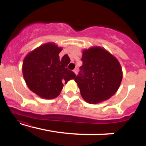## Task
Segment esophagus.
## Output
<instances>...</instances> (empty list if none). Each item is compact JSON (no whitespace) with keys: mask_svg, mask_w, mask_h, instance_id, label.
<instances>
[{"mask_svg":"<svg viewBox=\"0 0 146 146\" xmlns=\"http://www.w3.org/2000/svg\"><path fill=\"white\" fill-rule=\"evenodd\" d=\"M73 72H74V73H75V75H77V74H78V68H77V67H76V68H75V69H74V70H73Z\"/></svg>","mask_w":146,"mask_h":146,"instance_id":"obj_1","label":"esophagus"}]
</instances>
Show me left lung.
Wrapping results in <instances>:
<instances>
[{
    "instance_id": "8db88e82",
    "label": "left lung",
    "mask_w": 146,
    "mask_h": 146,
    "mask_svg": "<svg viewBox=\"0 0 146 146\" xmlns=\"http://www.w3.org/2000/svg\"><path fill=\"white\" fill-rule=\"evenodd\" d=\"M82 61V66L75 81L84 100L95 104L115 95L123 78L118 60L105 48L93 46L83 50Z\"/></svg>"
}]
</instances>
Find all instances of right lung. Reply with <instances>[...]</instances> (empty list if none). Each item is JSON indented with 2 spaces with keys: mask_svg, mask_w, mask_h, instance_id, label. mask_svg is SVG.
Here are the masks:
<instances>
[{
  "mask_svg": "<svg viewBox=\"0 0 146 146\" xmlns=\"http://www.w3.org/2000/svg\"><path fill=\"white\" fill-rule=\"evenodd\" d=\"M62 48L53 42L45 43L28 53L23 63L25 81L33 93L41 98H57L64 84L76 75L67 68L70 58L64 55L60 58Z\"/></svg>",
  "mask_w": 146,
  "mask_h": 146,
  "instance_id": "obj_1",
  "label": "right lung"
}]
</instances>
